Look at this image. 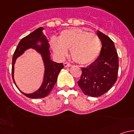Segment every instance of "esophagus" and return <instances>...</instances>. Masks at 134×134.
<instances>
[{"label":"esophagus","mask_w":134,"mask_h":134,"mask_svg":"<svg viewBox=\"0 0 134 134\" xmlns=\"http://www.w3.org/2000/svg\"><path fill=\"white\" fill-rule=\"evenodd\" d=\"M64 66L65 67H71V66H72V65L70 64L69 63H67V62H65V63H64Z\"/></svg>","instance_id":"obj_1"}]
</instances>
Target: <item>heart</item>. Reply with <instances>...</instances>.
Listing matches in <instances>:
<instances>
[{"mask_svg": "<svg viewBox=\"0 0 134 134\" xmlns=\"http://www.w3.org/2000/svg\"><path fill=\"white\" fill-rule=\"evenodd\" d=\"M51 45L60 59L67 56L68 50L77 63L87 65L92 63L99 56L102 48L101 40L97 35L80 28L62 31L59 38L52 37Z\"/></svg>", "mask_w": 134, "mask_h": 134, "instance_id": "heart-1", "label": "heart"}]
</instances>
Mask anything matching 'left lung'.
<instances>
[{"instance_id":"1","label":"left lung","mask_w":134,"mask_h":134,"mask_svg":"<svg viewBox=\"0 0 134 134\" xmlns=\"http://www.w3.org/2000/svg\"><path fill=\"white\" fill-rule=\"evenodd\" d=\"M102 48L97 59L86 68H82L78 86L86 95L97 97L109 91L117 79L119 59L113 41L97 30Z\"/></svg>"}]
</instances>
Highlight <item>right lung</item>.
Masks as SVG:
<instances>
[{
    "instance_id": "right-lung-1",
    "label": "right lung",
    "mask_w": 134,
    "mask_h": 134,
    "mask_svg": "<svg viewBox=\"0 0 134 134\" xmlns=\"http://www.w3.org/2000/svg\"><path fill=\"white\" fill-rule=\"evenodd\" d=\"M43 27H40L23 37L17 45L12 58V73L13 82L23 94L30 98H44L47 97L57 82L59 72L64 67L63 63H56L51 59L50 45L48 39L43 33ZM29 49H34L40 54L44 65L45 71L43 82L38 90L32 93H25L21 91L16 84L14 80V65L16 59L22 55L25 51Z\"/></svg>"
}]
</instances>
